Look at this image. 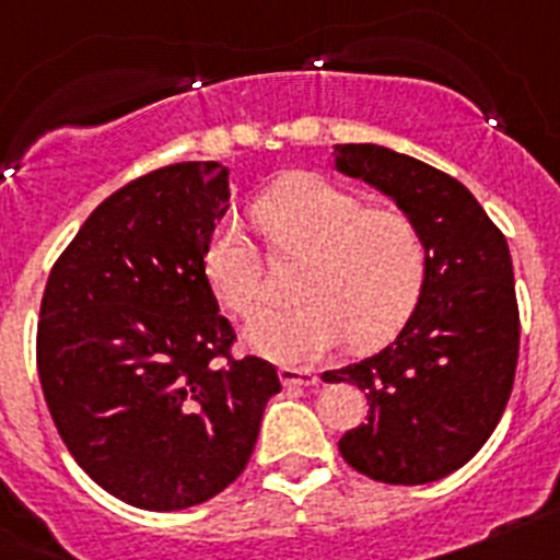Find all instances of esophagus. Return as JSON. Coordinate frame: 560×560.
Segmentation results:
<instances>
[{"instance_id": "esophagus-1", "label": "esophagus", "mask_w": 560, "mask_h": 560, "mask_svg": "<svg viewBox=\"0 0 560 560\" xmlns=\"http://www.w3.org/2000/svg\"><path fill=\"white\" fill-rule=\"evenodd\" d=\"M280 381H283L285 387H316L319 375L300 368H280Z\"/></svg>"}]
</instances>
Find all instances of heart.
Segmentation results:
<instances>
[{"label": "heart", "instance_id": "b5f03b06", "mask_svg": "<svg viewBox=\"0 0 560 560\" xmlns=\"http://www.w3.org/2000/svg\"><path fill=\"white\" fill-rule=\"evenodd\" d=\"M255 212L275 249L308 255L296 285L303 303L269 311L246 330L257 355L308 364L348 336L355 348H378L415 314L427 289L429 249L407 212L368 207L314 173L277 182ZM205 275L230 314L255 319L264 311V260L235 221H221L207 241Z\"/></svg>", "mask_w": 560, "mask_h": 560}]
</instances>
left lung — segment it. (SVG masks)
Returning <instances> with one entry per match:
<instances>
[{
	"label": "left lung",
	"mask_w": 560,
	"mask_h": 560,
	"mask_svg": "<svg viewBox=\"0 0 560 560\" xmlns=\"http://www.w3.org/2000/svg\"><path fill=\"white\" fill-rule=\"evenodd\" d=\"M334 165L389 196L429 249L427 289L398 339L325 373L355 384L370 404L368 423L341 434L339 452L375 482H434L485 446L511 398L518 361L511 249L471 190L427 162L350 142L334 148Z\"/></svg>",
	"instance_id": "left-lung-1"
}]
</instances>
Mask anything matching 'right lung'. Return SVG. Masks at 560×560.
<instances>
[{
    "instance_id": "obj_1",
    "label": "right lung",
    "mask_w": 560,
    "mask_h": 560,
    "mask_svg": "<svg viewBox=\"0 0 560 560\" xmlns=\"http://www.w3.org/2000/svg\"><path fill=\"white\" fill-rule=\"evenodd\" d=\"M230 167L179 162L128 182L61 252L42 296L38 378L52 423L103 491L185 511L252 457L275 364L232 355L205 249Z\"/></svg>"
}]
</instances>
